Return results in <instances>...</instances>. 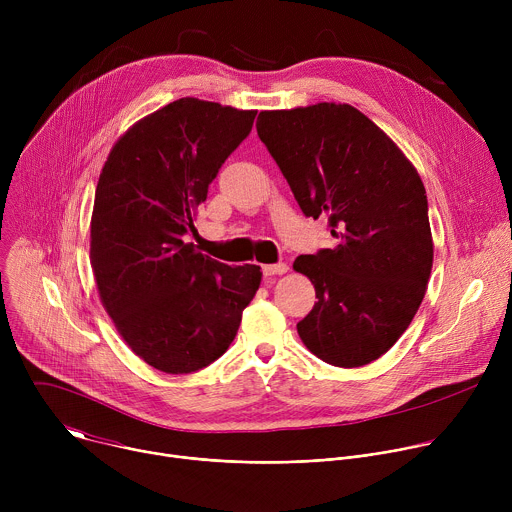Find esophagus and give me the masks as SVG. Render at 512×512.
Returning a JSON list of instances; mask_svg holds the SVG:
<instances>
[{
    "instance_id": "34e87169",
    "label": "esophagus",
    "mask_w": 512,
    "mask_h": 512,
    "mask_svg": "<svg viewBox=\"0 0 512 512\" xmlns=\"http://www.w3.org/2000/svg\"><path fill=\"white\" fill-rule=\"evenodd\" d=\"M287 263H273V265H263V275H283L287 271Z\"/></svg>"
}]
</instances>
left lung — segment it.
I'll return each instance as SVG.
<instances>
[{
    "mask_svg": "<svg viewBox=\"0 0 512 512\" xmlns=\"http://www.w3.org/2000/svg\"><path fill=\"white\" fill-rule=\"evenodd\" d=\"M257 133L302 212L326 216L332 249L294 269L316 287L302 342L334 367L383 356L425 296L433 241L423 182L395 141L346 103L261 111Z\"/></svg>",
    "mask_w": 512,
    "mask_h": 512,
    "instance_id": "obj_1",
    "label": "left lung"
}]
</instances>
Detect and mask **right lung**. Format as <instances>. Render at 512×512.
<instances>
[{"mask_svg":"<svg viewBox=\"0 0 512 512\" xmlns=\"http://www.w3.org/2000/svg\"><path fill=\"white\" fill-rule=\"evenodd\" d=\"M255 115L178 99L131 125L101 170L91 216L99 296L127 346L162 373L223 356L259 289V265L231 267L184 241Z\"/></svg>","mask_w":512,"mask_h":512,"instance_id":"right-lung-1","label":"right lung"}]
</instances>
